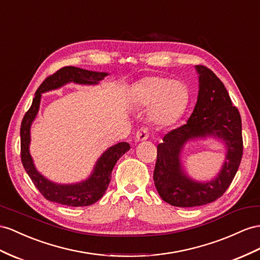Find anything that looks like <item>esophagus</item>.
<instances>
[{
	"instance_id": "obj_1",
	"label": "esophagus",
	"mask_w": 260,
	"mask_h": 260,
	"mask_svg": "<svg viewBox=\"0 0 260 260\" xmlns=\"http://www.w3.org/2000/svg\"><path fill=\"white\" fill-rule=\"evenodd\" d=\"M149 137V129L148 127H142L136 133V139L137 141H146Z\"/></svg>"
}]
</instances>
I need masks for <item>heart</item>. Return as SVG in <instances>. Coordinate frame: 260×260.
Wrapping results in <instances>:
<instances>
[{"label":"heart","instance_id":"1","mask_svg":"<svg viewBox=\"0 0 260 260\" xmlns=\"http://www.w3.org/2000/svg\"><path fill=\"white\" fill-rule=\"evenodd\" d=\"M135 101L139 108H151L150 117L155 123L165 124L181 114L188 102V93L181 82L148 77L137 84Z\"/></svg>","mask_w":260,"mask_h":260}]
</instances>
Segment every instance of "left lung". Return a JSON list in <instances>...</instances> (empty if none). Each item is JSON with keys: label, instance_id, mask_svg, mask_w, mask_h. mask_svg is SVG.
Returning a JSON list of instances; mask_svg holds the SVG:
<instances>
[{"label": "left lung", "instance_id": "obj_1", "mask_svg": "<svg viewBox=\"0 0 260 260\" xmlns=\"http://www.w3.org/2000/svg\"><path fill=\"white\" fill-rule=\"evenodd\" d=\"M199 94L188 122L165 135L157 146L154 182L165 202L179 208H193L215 201L229 189L243 157L242 118L232 104L223 82L205 66H196ZM214 136L226 144L228 154L219 176L210 183L191 181L183 174L180 152L189 139Z\"/></svg>", "mask_w": 260, "mask_h": 260}]
</instances>
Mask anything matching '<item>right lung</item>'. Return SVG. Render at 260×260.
Masks as SVG:
<instances>
[{"label": "right lung", "mask_w": 260, "mask_h": 260, "mask_svg": "<svg viewBox=\"0 0 260 260\" xmlns=\"http://www.w3.org/2000/svg\"><path fill=\"white\" fill-rule=\"evenodd\" d=\"M105 76H108L106 72L88 71L72 66L63 67L44 80L35 93V98L32 99L29 110L25 113L21 124L22 164L32 183L48 201L68 206H88L95 203L103 197L108 189L112 178V170L116 161L131 148L129 144L125 142L112 146L100 157L93 174L88 180L76 184H56L51 182L39 174L32 164V159L29 154V129L32 121L37 115L42 93L60 88L61 85L68 82L96 84Z\"/></svg>", "instance_id": "right-lung-1"}]
</instances>
